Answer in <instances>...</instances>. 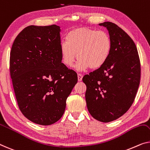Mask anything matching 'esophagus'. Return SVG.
<instances>
[{"instance_id":"34e87169","label":"esophagus","mask_w":150,"mask_h":150,"mask_svg":"<svg viewBox=\"0 0 150 150\" xmlns=\"http://www.w3.org/2000/svg\"><path fill=\"white\" fill-rule=\"evenodd\" d=\"M82 77H83V75L81 73H78L77 74V78H78V81H81L82 80Z\"/></svg>"}]
</instances>
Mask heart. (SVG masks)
<instances>
[{"instance_id":"obj_1","label":"heart","mask_w":150,"mask_h":150,"mask_svg":"<svg viewBox=\"0 0 150 150\" xmlns=\"http://www.w3.org/2000/svg\"><path fill=\"white\" fill-rule=\"evenodd\" d=\"M66 39L61 44V54L62 62L68 67H72L77 57L79 70L88 67L95 70L102 67L110 57L112 42L104 31L78 28L70 31Z\"/></svg>"}]
</instances>
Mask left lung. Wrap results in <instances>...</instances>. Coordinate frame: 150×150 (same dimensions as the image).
I'll return each mask as SVG.
<instances>
[{
    "instance_id": "obj_1",
    "label": "left lung",
    "mask_w": 150,
    "mask_h": 150,
    "mask_svg": "<svg viewBox=\"0 0 150 150\" xmlns=\"http://www.w3.org/2000/svg\"><path fill=\"white\" fill-rule=\"evenodd\" d=\"M99 25L108 30L110 57L102 67L85 75L83 81L90 115L108 122L123 115L133 103L140 83L141 64L135 44L123 30L109 21Z\"/></svg>"
}]
</instances>
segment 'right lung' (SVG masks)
I'll list each match as a JSON object with an SVG mask.
<instances>
[{
	"mask_svg": "<svg viewBox=\"0 0 150 150\" xmlns=\"http://www.w3.org/2000/svg\"><path fill=\"white\" fill-rule=\"evenodd\" d=\"M61 29L30 25L18 34L10 54V74L19 110L31 121L55 123L62 117L77 75L62 63Z\"/></svg>",
	"mask_w": 150,
	"mask_h": 150,
	"instance_id": "right-lung-1",
	"label": "right lung"
}]
</instances>
